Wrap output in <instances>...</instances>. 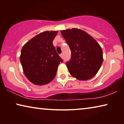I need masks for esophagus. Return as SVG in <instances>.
<instances>
[{
    "instance_id": "esophagus-1",
    "label": "esophagus",
    "mask_w": 124,
    "mask_h": 124,
    "mask_svg": "<svg viewBox=\"0 0 124 124\" xmlns=\"http://www.w3.org/2000/svg\"><path fill=\"white\" fill-rule=\"evenodd\" d=\"M60 56V57H61V58H63V54H61Z\"/></svg>"
}]
</instances>
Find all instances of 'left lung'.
<instances>
[{
    "label": "left lung",
    "instance_id": "obj_1",
    "mask_svg": "<svg viewBox=\"0 0 124 124\" xmlns=\"http://www.w3.org/2000/svg\"><path fill=\"white\" fill-rule=\"evenodd\" d=\"M71 51V58L66 66L72 77L87 80L97 74L103 61L102 49L98 42L82 29L61 31Z\"/></svg>",
    "mask_w": 124,
    "mask_h": 124
}]
</instances>
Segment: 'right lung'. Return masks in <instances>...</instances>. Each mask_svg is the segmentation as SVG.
<instances>
[{"label":"right lung","mask_w":124,"mask_h":124,"mask_svg":"<svg viewBox=\"0 0 124 124\" xmlns=\"http://www.w3.org/2000/svg\"><path fill=\"white\" fill-rule=\"evenodd\" d=\"M57 31H45L29 40L22 48L20 57L25 76L37 85L47 84L56 76L63 60L52 44Z\"/></svg>","instance_id":"obj_1"}]
</instances>
